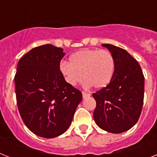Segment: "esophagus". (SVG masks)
<instances>
[{
  "label": "esophagus",
  "instance_id": "1",
  "mask_svg": "<svg viewBox=\"0 0 157 157\" xmlns=\"http://www.w3.org/2000/svg\"><path fill=\"white\" fill-rule=\"evenodd\" d=\"M82 97H83V98H86V97H89L90 95V93H86L85 92V91H82Z\"/></svg>",
  "mask_w": 157,
  "mask_h": 157
}]
</instances>
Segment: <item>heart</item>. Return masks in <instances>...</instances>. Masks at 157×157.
Segmentation results:
<instances>
[{"label":"heart","instance_id":"obj_1","mask_svg":"<svg viewBox=\"0 0 157 157\" xmlns=\"http://www.w3.org/2000/svg\"><path fill=\"white\" fill-rule=\"evenodd\" d=\"M70 63L62 62L59 71L71 86L82 81L86 86L102 89L113 78L116 61L110 51L106 50H82L71 54Z\"/></svg>","mask_w":157,"mask_h":157}]
</instances>
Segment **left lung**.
<instances>
[{
  "label": "left lung",
  "mask_w": 157,
  "mask_h": 157,
  "mask_svg": "<svg viewBox=\"0 0 157 157\" xmlns=\"http://www.w3.org/2000/svg\"><path fill=\"white\" fill-rule=\"evenodd\" d=\"M116 61L113 78L108 86L92 95L96 101L94 120L103 130L121 133L136 124L142 111L144 77L136 59L122 48L103 44Z\"/></svg>",
  "instance_id": "8db88e82"
}]
</instances>
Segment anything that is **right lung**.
Masks as SVG:
<instances>
[{"label": "right lung", "mask_w": 157, "mask_h": 157, "mask_svg": "<svg viewBox=\"0 0 157 157\" xmlns=\"http://www.w3.org/2000/svg\"><path fill=\"white\" fill-rule=\"evenodd\" d=\"M65 53L46 44L25 54L14 77L18 111L25 126L35 135L54 138L71 125L82 92L71 86L59 71Z\"/></svg>", "instance_id": "1"}]
</instances>
